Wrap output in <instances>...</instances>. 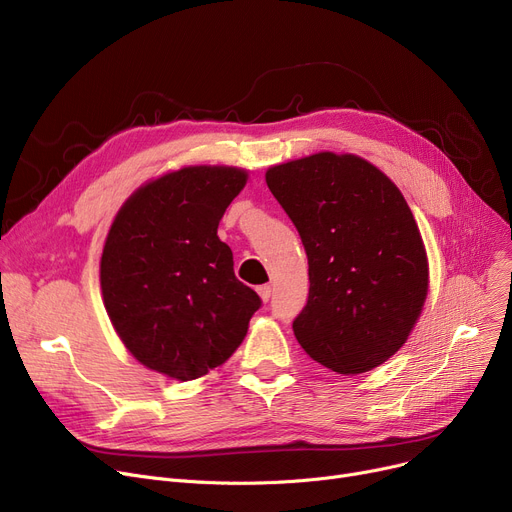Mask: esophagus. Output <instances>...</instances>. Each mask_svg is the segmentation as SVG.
<instances>
[{
	"label": "esophagus",
	"instance_id": "esophagus-1",
	"mask_svg": "<svg viewBox=\"0 0 512 512\" xmlns=\"http://www.w3.org/2000/svg\"><path fill=\"white\" fill-rule=\"evenodd\" d=\"M258 296H260V300H262V302H269V300H271V296H273V289H271V285H260V287H258Z\"/></svg>",
	"mask_w": 512,
	"mask_h": 512
}]
</instances>
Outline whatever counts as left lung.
Listing matches in <instances>:
<instances>
[{
	"label": "left lung",
	"mask_w": 512,
	"mask_h": 512,
	"mask_svg": "<svg viewBox=\"0 0 512 512\" xmlns=\"http://www.w3.org/2000/svg\"><path fill=\"white\" fill-rule=\"evenodd\" d=\"M308 256V302L294 333L339 375L373 371L417 325L429 262L400 189L354 154L319 152L266 170Z\"/></svg>",
	"instance_id": "left-lung-1"
}]
</instances>
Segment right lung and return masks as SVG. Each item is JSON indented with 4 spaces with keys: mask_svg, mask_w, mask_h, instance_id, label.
Instances as JSON below:
<instances>
[{
    "mask_svg": "<svg viewBox=\"0 0 512 512\" xmlns=\"http://www.w3.org/2000/svg\"><path fill=\"white\" fill-rule=\"evenodd\" d=\"M248 170L183 166L133 191L110 225L100 260L104 306L120 342L143 367L198 379L239 348L254 289L233 271L218 223Z\"/></svg>",
    "mask_w": 512,
    "mask_h": 512,
    "instance_id": "right-lung-1",
    "label": "right lung"
}]
</instances>
